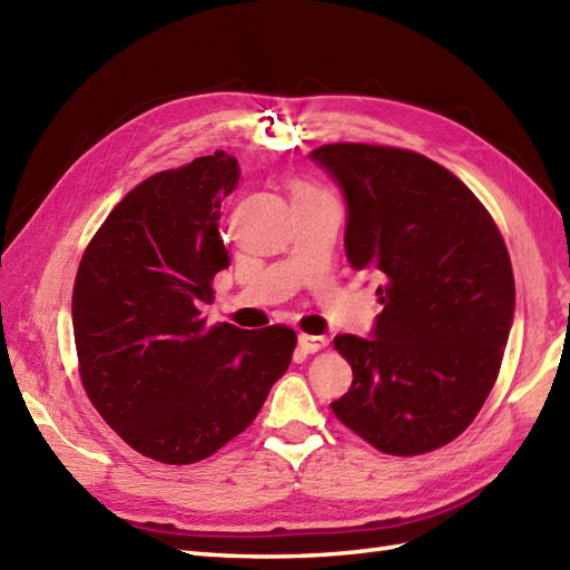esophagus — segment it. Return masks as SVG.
Returning <instances> with one entry per match:
<instances>
[{
	"label": "esophagus",
	"instance_id": "1",
	"mask_svg": "<svg viewBox=\"0 0 570 570\" xmlns=\"http://www.w3.org/2000/svg\"><path fill=\"white\" fill-rule=\"evenodd\" d=\"M298 346H301V352H305V354H315V352H323V348L327 346V340L315 337V334H301Z\"/></svg>",
	"mask_w": 570,
	"mask_h": 570
}]
</instances>
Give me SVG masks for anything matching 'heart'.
I'll return each instance as SVG.
<instances>
[{"instance_id":"heart-1","label":"heart","mask_w":570,"mask_h":570,"mask_svg":"<svg viewBox=\"0 0 570 570\" xmlns=\"http://www.w3.org/2000/svg\"><path fill=\"white\" fill-rule=\"evenodd\" d=\"M320 195H327V193H323V189H317L315 185H308V183H296V185H294V199L320 197Z\"/></svg>"}]
</instances>
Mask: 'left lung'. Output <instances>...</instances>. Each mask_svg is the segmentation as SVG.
<instances>
[{
	"label": "left lung",
	"mask_w": 570,
	"mask_h": 570,
	"mask_svg": "<svg viewBox=\"0 0 570 570\" xmlns=\"http://www.w3.org/2000/svg\"><path fill=\"white\" fill-rule=\"evenodd\" d=\"M311 158L344 195L348 265L383 279L373 337H334L354 383L332 412L387 455L443 448L501 371L515 313L501 233L458 175L416 151L325 144Z\"/></svg>",
	"instance_id": "left-lung-1"
}]
</instances>
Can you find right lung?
<instances>
[{
  "mask_svg": "<svg viewBox=\"0 0 570 570\" xmlns=\"http://www.w3.org/2000/svg\"><path fill=\"white\" fill-rule=\"evenodd\" d=\"M226 151L139 183L81 257L71 323L86 395L144 458L193 464L253 424L286 373L296 332L207 327L214 276L228 267L222 202L236 189Z\"/></svg>",
  "mask_w": 570,
  "mask_h": 570,
  "instance_id": "add662e5",
  "label": "right lung"
}]
</instances>
